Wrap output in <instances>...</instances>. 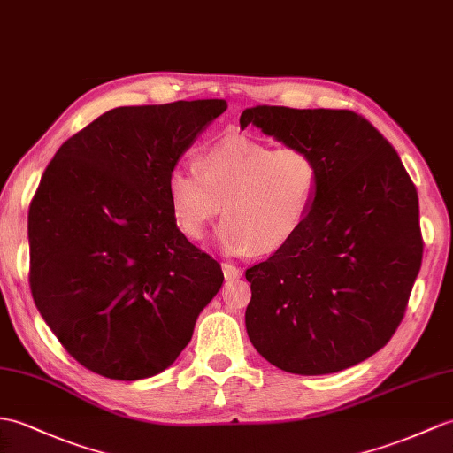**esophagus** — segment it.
I'll return each mask as SVG.
<instances>
[{
  "mask_svg": "<svg viewBox=\"0 0 453 453\" xmlns=\"http://www.w3.org/2000/svg\"><path fill=\"white\" fill-rule=\"evenodd\" d=\"M222 270H224V278L226 280H237V278H241V270L237 266L231 265V262H224Z\"/></svg>",
  "mask_w": 453,
  "mask_h": 453,
  "instance_id": "esophagus-1",
  "label": "esophagus"
}]
</instances>
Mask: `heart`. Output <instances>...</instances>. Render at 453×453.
<instances>
[{
  "mask_svg": "<svg viewBox=\"0 0 453 453\" xmlns=\"http://www.w3.org/2000/svg\"><path fill=\"white\" fill-rule=\"evenodd\" d=\"M196 165L175 164L167 173L172 214L185 237L203 241L224 203L218 239L234 255L288 245L309 218L320 185V165L309 150L272 149L249 134L204 146Z\"/></svg>",
  "mask_w": 453,
  "mask_h": 453,
  "instance_id": "1",
  "label": "heart"
}]
</instances>
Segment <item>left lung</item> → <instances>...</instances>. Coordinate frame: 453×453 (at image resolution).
<instances>
[{"label": "left lung", "instance_id": "left-lung-1", "mask_svg": "<svg viewBox=\"0 0 453 453\" xmlns=\"http://www.w3.org/2000/svg\"><path fill=\"white\" fill-rule=\"evenodd\" d=\"M239 123L301 146L320 165L297 235L245 272L249 340L286 372L349 369L403 320L423 260L417 188L394 146L355 111L257 106Z\"/></svg>", "mask_w": 453, "mask_h": 453}]
</instances>
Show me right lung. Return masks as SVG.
<instances>
[{
	"label": "right lung",
	"mask_w": 453,
	"mask_h": 453,
	"mask_svg": "<svg viewBox=\"0 0 453 453\" xmlns=\"http://www.w3.org/2000/svg\"><path fill=\"white\" fill-rule=\"evenodd\" d=\"M226 100L110 110L59 146L28 210L30 291L88 371L141 380L172 366L224 283L177 227L167 173Z\"/></svg>",
	"instance_id": "obj_1"
}]
</instances>
